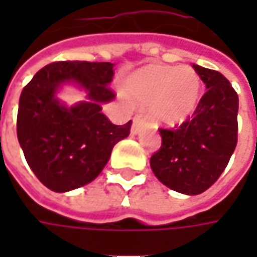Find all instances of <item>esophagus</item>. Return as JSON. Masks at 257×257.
I'll list each match as a JSON object with an SVG mask.
<instances>
[{
  "label": "esophagus",
  "instance_id": "esophagus-1",
  "mask_svg": "<svg viewBox=\"0 0 257 257\" xmlns=\"http://www.w3.org/2000/svg\"><path fill=\"white\" fill-rule=\"evenodd\" d=\"M140 127H142V118H140V115H137V117H134V120H133L132 134H139V132H140Z\"/></svg>",
  "mask_w": 257,
  "mask_h": 257
}]
</instances>
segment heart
Listing matches in <instances>:
<instances>
[{"label": "heart", "mask_w": 257, "mask_h": 257, "mask_svg": "<svg viewBox=\"0 0 257 257\" xmlns=\"http://www.w3.org/2000/svg\"><path fill=\"white\" fill-rule=\"evenodd\" d=\"M130 101L147 107L149 117L160 125L184 123L202 98V80L192 67L147 65L124 81Z\"/></svg>", "instance_id": "heart-1"}]
</instances>
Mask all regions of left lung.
Segmentation results:
<instances>
[{
  "instance_id": "8db88e82",
  "label": "left lung",
  "mask_w": 257,
  "mask_h": 257,
  "mask_svg": "<svg viewBox=\"0 0 257 257\" xmlns=\"http://www.w3.org/2000/svg\"><path fill=\"white\" fill-rule=\"evenodd\" d=\"M206 84L194 117L160 128L162 147L150 159L154 176L174 192L196 196L207 190L229 163L237 143L239 97L219 71L193 64Z\"/></svg>"
}]
</instances>
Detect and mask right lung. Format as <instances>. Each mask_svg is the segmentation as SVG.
<instances>
[{"label": "right lung", "mask_w": 257, "mask_h": 257, "mask_svg": "<svg viewBox=\"0 0 257 257\" xmlns=\"http://www.w3.org/2000/svg\"><path fill=\"white\" fill-rule=\"evenodd\" d=\"M111 63L60 61L45 65L25 85L18 104L17 136L38 180L57 193L91 183L108 163L111 150L130 134L132 121L115 125L103 113L114 100ZM65 86L86 93L67 106L58 98Z\"/></svg>", "instance_id": "add662e5"}]
</instances>
